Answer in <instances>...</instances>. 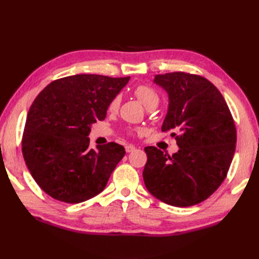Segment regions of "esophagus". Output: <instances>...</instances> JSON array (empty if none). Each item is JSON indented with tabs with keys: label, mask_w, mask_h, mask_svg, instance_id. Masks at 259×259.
Segmentation results:
<instances>
[{
	"label": "esophagus",
	"mask_w": 259,
	"mask_h": 259,
	"mask_svg": "<svg viewBox=\"0 0 259 259\" xmlns=\"http://www.w3.org/2000/svg\"><path fill=\"white\" fill-rule=\"evenodd\" d=\"M125 149H126V152L127 153H130V152H133L135 150V147L133 145H127L125 147Z\"/></svg>",
	"instance_id": "obj_1"
}]
</instances>
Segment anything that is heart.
<instances>
[{
	"instance_id": "heart-1",
	"label": "heart",
	"mask_w": 259,
	"mask_h": 259,
	"mask_svg": "<svg viewBox=\"0 0 259 259\" xmlns=\"http://www.w3.org/2000/svg\"><path fill=\"white\" fill-rule=\"evenodd\" d=\"M134 95L139 99V101L147 108H155L158 105L159 102V97L157 92L149 86H139L135 88L134 90ZM118 104H119V99L118 98H114L112 100V102L109 105V110L110 111H115L116 109L118 108Z\"/></svg>"
}]
</instances>
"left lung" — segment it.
<instances>
[{"label":"left lung","instance_id":"left-lung-1","mask_svg":"<svg viewBox=\"0 0 259 259\" xmlns=\"http://www.w3.org/2000/svg\"><path fill=\"white\" fill-rule=\"evenodd\" d=\"M153 83L168 94L161 131L176 137L180 150L171 156L146 147L144 183L150 194L167 205L190 207L207 199L232 162L236 129L222 95L207 78L185 72L158 74Z\"/></svg>","mask_w":259,"mask_h":259}]
</instances>
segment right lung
I'll return each mask as SVG.
<instances>
[{"label":"right lung","mask_w":259,"mask_h":259,"mask_svg":"<svg viewBox=\"0 0 259 259\" xmlns=\"http://www.w3.org/2000/svg\"><path fill=\"white\" fill-rule=\"evenodd\" d=\"M130 77L76 74L57 79L32 103L22 141L25 162L39 188L58 200L78 203L100 194L125 148L89 147L91 126Z\"/></svg>","instance_id":"right-lung-1"}]
</instances>
